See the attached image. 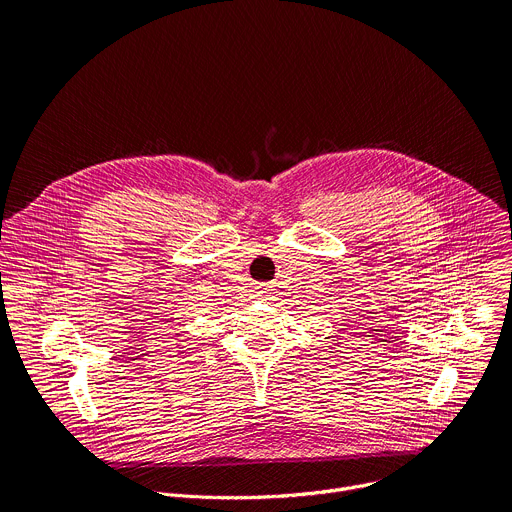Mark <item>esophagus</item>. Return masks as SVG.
I'll list each match as a JSON object with an SVG mask.
<instances>
[{"instance_id":"1","label":"esophagus","mask_w":512,"mask_h":512,"mask_svg":"<svg viewBox=\"0 0 512 512\" xmlns=\"http://www.w3.org/2000/svg\"><path fill=\"white\" fill-rule=\"evenodd\" d=\"M267 296V289L265 287H259L257 289V298H265Z\"/></svg>"}]
</instances>
